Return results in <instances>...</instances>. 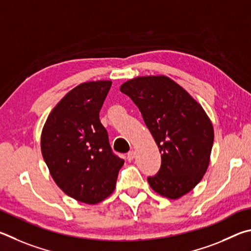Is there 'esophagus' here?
I'll use <instances>...</instances> for the list:
<instances>
[{
    "label": "esophagus",
    "mask_w": 251,
    "mask_h": 251,
    "mask_svg": "<svg viewBox=\"0 0 251 251\" xmlns=\"http://www.w3.org/2000/svg\"><path fill=\"white\" fill-rule=\"evenodd\" d=\"M135 156V152L132 150V151H129L128 153H126V160L128 161H132L134 159Z\"/></svg>",
    "instance_id": "obj_1"
}]
</instances>
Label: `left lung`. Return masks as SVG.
<instances>
[{"instance_id": "1", "label": "left lung", "mask_w": 251, "mask_h": 251, "mask_svg": "<svg viewBox=\"0 0 251 251\" xmlns=\"http://www.w3.org/2000/svg\"><path fill=\"white\" fill-rule=\"evenodd\" d=\"M120 90L137 104L159 147L161 168L148 177L151 188L170 200L187 194L201 182L209 164L214 128L205 110L163 75L130 79Z\"/></svg>"}]
</instances>
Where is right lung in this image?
Segmentation results:
<instances>
[{
	"label": "right lung",
	"instance_id": "add662e5",
	"mask_svg": "<svg viewBox=\"0 0 251 251\" xmlns=\"http://www.w3.org/2000/svg\"><path fill=\"white\" fill-rule=\"evenodd\" d=\"M111 83L75 87L51 110L42 131V154L52 179L65 194L86 204H98L112 194L125 163L112 153L99 119Z\"/></svg>",
	"mask_w": 251,
	"mask_h": 251
}]
</instances>
